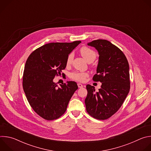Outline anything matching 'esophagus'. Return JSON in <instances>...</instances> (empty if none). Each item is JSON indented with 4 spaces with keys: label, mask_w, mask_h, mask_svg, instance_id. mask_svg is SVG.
<instances>
[{
    "label": "esophagus",
    "mask_w": 151,
    "mask_h": 151,
    "mask_svg": "<svg viewBox=\"0 0 151 151\" xmlns=\"http://www.w3.org/2000/svg\"><path fill=\"white\" fill-rule=\"evenodd\" d=\"M78 87H79V88H82V87H83V85H82V84L79 83H78Z\"/></svg>",
    "instance_id": "1"
}]
</instances>
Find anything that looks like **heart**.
Listing matches in <instances>:
<instances>
[{"label":"heart","instance_id":"heart-1","mask_svg":"<svg viewBox=\"0 0 151 151\" xmlns=\"http://www.w3.org/2000/svg\"><path fill=\"white\" fill-rule=\"evenodd\" d=\"M80 53L81 55L83 57V58L87 61H93L96 57V52L92 50L91 49L87 47H83L80 50ZM73 54H70L67 58V64H70L72 58H73ZM87 76V73L85 72H75L70 74V78L76 81L79 82H83L85 78Z\"/></svg>","mask_w":151,"mask_h":151}]
</instances>
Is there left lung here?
<instances>
[{"label": "left lung", "mask_w": 151, "mask_h": 151, "mask_svg": "<svg viewBox=\"0 0 151 151\" xmlns=\"http://www.w3.org/2000/svg\"><path fill=\"white\" fill-rule=\"evenodd\" d=\"M99 54L97 73L93 81L101 82L98 92L89 84L85 100L86 110L93 118L104 120L115 114L121 107L130 88L129 64L122 51L107 40L89 42Z\"/></svg>", "instance_id": "8db88e82"}]
</instances>
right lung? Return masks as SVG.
<instances>
[{
    "label": "right lung",
    "instance_id": "right-lung-1",
    "mask_svg": "<svg viewBox=\"0 0 151 151\" xmlns=\"http://www.w3.org/2000/svg\"><path fill=\"white\" fill-rule=\"evenodd\" d=\"M81 42L45 44L32 52L26 62L23 76L24 91L34 111L46 120L56 119L63 115L78 88L74 81L63 83L58 87L53 79L65 69L69 54Z\"/></svg>",
    "mask_w": 151,
    "mask_h": 151
}]
</instances>
